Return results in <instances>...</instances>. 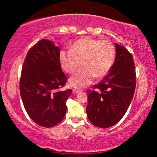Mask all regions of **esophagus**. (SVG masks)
Wrapping results in <instances>:
<instances>
[{"label": "esophagus", "mask_w": 157, "mask_h": 157, "mask_svg": "<svg viewBox=\"0 0 157 157\" xmlns=\"http://www.w3.org/2000/svg\"><path fill=\"white\" fill-rule=\"evenodd\" d=\"M81 90L80 89H78V88H74L73 89V93L74 94H78V92H80Z\"/></svg>", "instance_id": "obj_1"}]
</instances>
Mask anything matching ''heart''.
<instances>
[{
	"instance_id": "b5f03b06",
	"label": "heart",
	"mask_w": 157,
	"mask_h": 157,
	"mask_svg": "<svg viewBox=\"0 0 157 157\" xmlns=\"http://www.w3.org/2000/svg\"><path fill=\"white\" fill-rule=\"evenodd\" d=\"M115 59V48L109 40L86 37L76 40L70 51H61L59 61L67 74H73L84 66L70 78L73 86L83 87L94 77L100 78L108 74Z\"/></svg>"
}]
</instances>
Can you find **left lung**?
<instances>
[{"mask_svg": "<svg viewBox=\"0 0 157 157\" xmlns=\"http://www.w3.org/2000/svg\"><path fill=\"white\" fill-rule=\"evenodd\" d=\"M116 58L109 74L87 91L86 111L91 123L109 128L122 119L129 106L136 88L134 58L123 46L115 44Z\"/></svg>", "mask_w": 157, "mask_h": 157, "instance_id": "1", "label": "left lung"}]
</instances>
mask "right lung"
<instances>
[{"instance_id": "1", "label": "right lung", "mask_w": 157, "mask_h": 157, "mask_svg": "<svg viewBox=\"0 0 157 157\" xmlns=\"http://www.w3.org/2000/svg\"><path fill=\"white\" fill-rule=\"evenodd\" d=\"M60 50L53 42L42 39L28 51L20 79L24 108L33 121L44 127L59 124L65 117L66 101L71 90L61 91L67 78L59 61Z\"/></svg>"}]
</instances>
